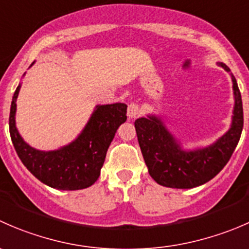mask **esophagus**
<instances>
[{"instance_id": "esophagus-1", "label": "esophagus", "mask_w": 249, "mask_h": 249, "mask_svg": "<svg viewBox=\"0 0 249 249\" xmlns=\"http://www.w3.org/2000/svg\"><path fill=\"white\" fill-rule=\"evenodd\" d=\"M141 109L140 106L136 104H130L127 107V117L129 118H137L140 115Z\"/></svg>"}]
</instances>
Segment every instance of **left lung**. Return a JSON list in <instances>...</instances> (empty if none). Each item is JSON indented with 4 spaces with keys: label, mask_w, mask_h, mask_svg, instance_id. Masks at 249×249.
Masks as SVG:
<instances>
[{
    "label": "left lung",
    "mask_w": 249,
    "mask_h": 249,
    "mask_svg": "<svg viewBox=\"0 0 249 249\" xmlns=\"http://www.w3.org/2000/svg\"><path fill=\"white\" fill-rule=\"evenodd\" d=\"M220 67L230 69L223 62ZM233 115L231 127L214 143L205 148L184 150L172 136L159 117L148 115L135 122L139 144L150 177L160 185L177 189L199 187L212 179L231 158L240 141L243 127V108L241 92L231 74Z\"/></svg>",
    "instance_id": "obj_1"
}]
</instances>
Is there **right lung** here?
Wrapping results in <instances>:
<instances>
[{"label":"right lung","instance_id":"1","mask_svg":"<svg viewBox=\"0 0 249 249\" xmlns=\"http://www.w3.org/2000/svg\"><path fill=\"white\" fill-rule=\"evenodd\" d=\"M20 87L18 85L12 100L9 132L22 164L37 179L55 189L79 190L94 184L118 127L126 120V105L96 106L88 124L73 142L60 149L43 152L30 147L18 132L16 112Z\"/></svg>","mask_w":249,"mask_h":249}]
</instances>
